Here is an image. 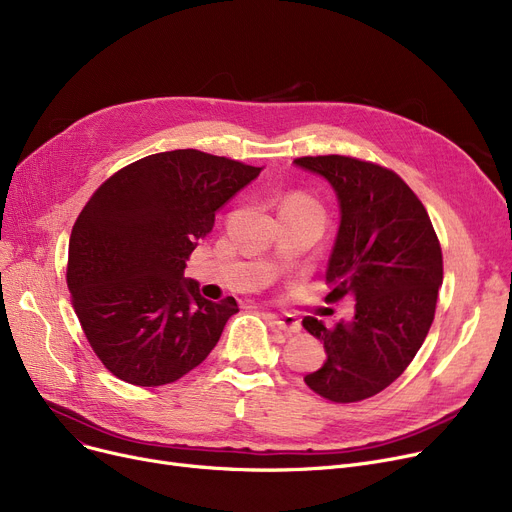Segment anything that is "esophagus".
Returning <instances> with one entry per match:
<instances>
[{
    "label": "esophagus",
    "instance_id": "34e87169",
    "mask_svg": "<svg viewBox=\"0 0 512 512\" xmlns=\"http://www.w3.org/2000/svg\"><path fill=\"white\" fill-rule=\"evenodd\" d=\"M267 317H270V321H272V324H274L278 330H282V332H286V334H297V332H301V321H299L297 315H292V313H282V315H278V313H267Z\"/></svg>",
    "mask_w": 512,
    "mask_h": 512
}]
</instances>
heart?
<instances>
[{"mask_svg":"<svg viewBox=\"0 0 512 512\" xmlns=\"http://www.w3.org/2000/svg\"><path fill=\"white\" fill-rule=\"evenodd\" d=\"M284 205H286V207H292V209H303V211H317V213H321V215H324V211H321L319 203H317L315 199H311V197L303 195V193H297V195H290V197H288V199L284 201Z\"/></svg>","mask_w":512,"mask_h":512,"instance_id":"obj_1","label":"heart"}]
</instances>
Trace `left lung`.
<instances>
[{
    "instance_id": "8db88e82",
    "label": "left lung",
    "mask_w": 512,
    "mask_h": 512,
    "mask_svg": "<svg viewBox=\"0 0 512 512\" xmlns=\"http://www.w3.org/2000/svg\"><path fill=\"white\" fill-rule=\"evenodd\" d=\"M294 164L324 176L340 203L326 301L346 294L357 301L355 317L334 328L311 315L303 319L328 355L305 384L340 405L359 402L400 378L432 328L444 278L440 240L396 172L346 155H307Z\"/></svg>"
}]
</instances>
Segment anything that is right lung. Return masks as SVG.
Segmentation results:
<instances>
[{"instance_id": "obj_1", "label": "right lung", "mask_w": 512, "mask_h": 512, "mask_svg": "<svg viewBox=\"0 0 512 512\" xmlns=\"http://www.w3.org/2000/svg\"><path fill=\"white\" fill-rule=\"evenodd\" d=\"M261 168L176 149L107 178L74 222L66 282L72 307L105 369L132 386H164L207 359L232 297L213 303L184 278L218 211Z\"/></svg>"}]
</instances>
